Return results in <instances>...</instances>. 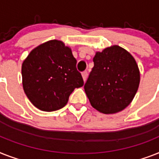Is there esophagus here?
Returning <instances> with one entry per match:
<instances>
[{"label":"esophagus","instance_id":"1","mask_svg":"<svg viewBox=\"0 0 159 159\" xmlns=\"http://www.w3.org/2000/svg\"><path fill=\"white\" fill-rule=\"evenodd\" d=\"M87 75H88V73H87V72H83V73H82V78H83L84 82H86V78H87Z\"/></svg>","mask_w":159,"mask_h":159}]
</instances>
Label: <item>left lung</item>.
Wrapping results in <instances>:
<instances>
[{
	"label": "left lung",
	"instance_id": "1",
	"mask_svg": "<svg viewBox=\"0 0 159 159\" xmlns=\"http://www.w3.org/2000/svg\"><path fill=\"white\" fill-rule=\"evenodd\" d=\"M94 67L84 89L91 106L105 114L123 110L131 104L140 84V71L133 56L113 46L96 52Z\"/></svg>",
	"mask_w": 159,
	"mask_h": 159
}]
</instances>
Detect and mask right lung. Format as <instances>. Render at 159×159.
<instances>
[{"mask_svg":"<svg viewBox=\"0 0 159 159\" xmlns=\"http://www.w3.org/2000/svg\"><path fill=\"white\" fill-rule=\"evenodd\" d=\"M76 64L71 49L61 41L33 49L22 64L23 87L32 104L46 112L65 106L74 89L84 85Z\"/></svg>","mask_w":159,"mask_h":159,"instance_id":"1","label":"right lung"}]
</instances>
